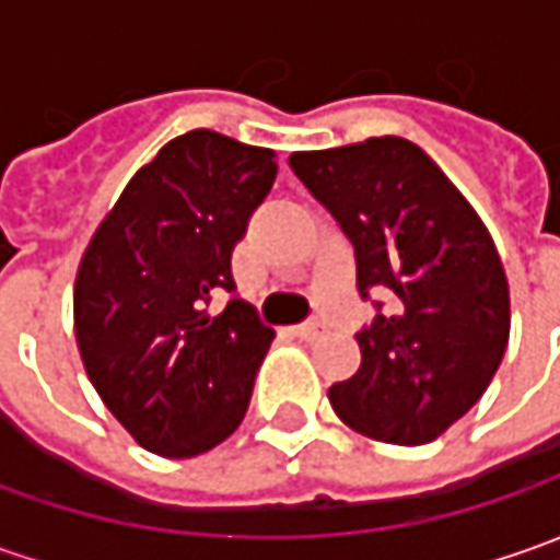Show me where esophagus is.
Wrapping results in <instances>:
<instances>
[{"label": "esophagus", "instance_id": "esophagus-1", "mask_svg": "<svg viewBox=\"0 0 560 560\" xmlns=\"http://www.w3.org/2000/svg\"><path fill=\"white\" fill-rule=\"evenodd\" d=\"M320 334H324V324L320 320H305V324L295 327V336H302V339H317Z\"/></svg>", "mask_w": 560, "mask_h": 560}]
</instances>
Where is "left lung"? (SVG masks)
I'll return each instance as SVG.
<instances>
[{
	"label": "left lung",
	"mask_w": 560,
	"mask_h": 560,
	"mask_svg": "<svg viewBox=\"0 0 560 560\" xmlns=\"http://www.w3.org/2000/svg\"><path fill=\"white\" fill-rule=\"evenodd\" d=\"M290 167L355 248L358 290L393 302L355 336L361 368L330 405L361 436L423 445L464 418L505 355L511 299L480 214L401 137L292 152Z\"/></svg>",
	"instance_id": "8db88e82"
}]
</instances>
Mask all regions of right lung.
Here are the masks:
<instances>
[{
	"instance_id": "1",
	"label": "right lung",
	"mask_w": 560,
	"mask_h": 560,
	"mask_svg": "<svg viewBox=\"0 0 560 560\" xmlns=\"http://www.w3.org/2000/svg\"><path fill=\"white\" fill-rule=\"evenodd\" d=\"M273 149L214 130L164 142L96 226L74 283L77 349L142 448L196 458L246 418L273 330L233 292L230 255L273 186Z\"/></svg>"
}]
</instances>
